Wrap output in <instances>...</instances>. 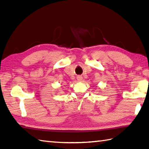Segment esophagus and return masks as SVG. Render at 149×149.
Listing matches in <instances>:
<instances>
[{
    "mask_svg": "<svg viewBox=\"0 0 149 149\" xmlns=\"http://www.w3.org/2000/svg\"><path fill=\"white\" fill-rule=\"evenodd\" d=\"M77 79L78 81H81V80L82 79V77L81 75H78L77 77Z\"/></svg>",
    "mask_w": 149,
    "mask_h": 149,
    "instance_id": "34e87169",
    "label": "esophagus"
}]
</instances>
